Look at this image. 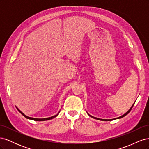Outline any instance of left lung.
I'll use <instances>...</instances> for the list:
<instances>
[{
	"instance_id": "left-lung-1",
	"label": "left lung",
	"mask_w": 149,
	"mask_h": 149,
	"mask_svg": "<svg viewBox=\"0 0 149 149\" xmlns=\"http://www.w3.org/2000/svg\"><path fill=\"white\" fill-rule=\"evenodd\" d=\"M134 104L132 106V107H130V109L127 112H126V113L125 114H124V115H123V116H120V117H119V118H115V119H120V118H123V117H124V116H125L126 115H127V114H128L129 113V112L130 111H131V109H132V108L133 107V106H134ZM88 114L90 116V117H91V118H94V119H97V120H109V121H110V120H114V119H99V118H94V117H93V116H91V115H89L88 113Z\"/></svg>"
}]
</instances>
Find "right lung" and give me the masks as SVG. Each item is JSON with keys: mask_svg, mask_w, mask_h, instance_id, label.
<instances>
[{"mask_svg": "<svg viewBox=\"0 0 149 149\" xmlns=\"http://www.w3.org/2000/svg\"><path fill=\"white\" fill-rule=\"evenodd\" d=\"M17 110L19 111L20 113L23 115L25 118H26V119H31V120H35V121H43V120H49V119H53L54 118H55V117H56L58 115V114H59V112H58V113L56 114V115H55V116H52V117H50V118H43V119H37V118H30V117H28V116H25L23 112H22L19 109H18V108L17 107Z\"/></svg>", "mask_w": 149, "mask_h": 149, "instance_id": "obj_1", "label": "right lung"}]
</instances>
